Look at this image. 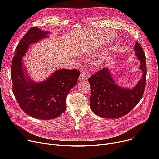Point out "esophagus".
Wrapping results in <instances>:
<instances>
[{
  "label": "esophagus",
  "mask_w": 159,
  "mask_h": 159,
  "mask_svg": "<svg viewBox=\"0 0 159 159\" xmlns=\"http://www.w3.org/2000/svg\"><path fill=\"white\" fill-rule=\"evenodd\" d=\"M87 79H88V74H87V73L86 71H82L80 73V76H79V80H86Z\"/></svg>",
  "instance_id": "esophagus-1"
}]
</instances>
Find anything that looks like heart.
I'll return each instance as SVG.
<instances>
[{"label": "heart", "mask_w": 159, "mask_h": 159, "mask_svg": "<svg viewBox=\"0 0 159 159\" xmlns=\"http://www.w3.org/2000/svg\"><path fill=\"white\" fill-rule=\"evenodd\" d=\"M107 54H108V52H105L102 55H101V57H100L98 59L94 61L93 64L95 68H98L99 67H101V66L102 64V62H104V60L107 57Z\"/></svg>", "instance_id": "1"}]
</instances>
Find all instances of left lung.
I'll return each mask as SVG.
<instances>
[{
	"label": "left lung",
	"mask_w": 159,
	"mask_h": 159,
	"mask_svg": "<svg viewBox=\"0 0 159 159\" xmlns=\"http://www.w3.org/2000/svg\"><path fill=\"white\" fill-rule=\"evenodd\" d=\"M135 54L140 61L143 76L132 88L119 86L110 70L104 68L88 79L91 86L90 108L95 115L115 119L128 114L139 102L144 92L146 81V61L143 49L136 42Z\"/></svg>",
	"instance_id": "8db88e82"
}]
</instances>
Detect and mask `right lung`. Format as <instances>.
<instances>
[{"mask_svg": "<svg viewBox=\"0 0 159 159\" xmlns=\"http://www.w3.org/2000/svg\"><path fill=\"white\" fill-rule=\"evenodd\" d=\"M50 33L37 28L30 29L15 49L11 70L13 93L20 108L32 117L40 120L55 119L65 111L67 95L77 84L80 75L77 70L60 69L43 81L31 78L22 58L31 44L48 39Z\"/></svg>", "mask_w": 159, "mask_h": 159, "instance_id": "1", "label": "right lung"}]
</instances>
